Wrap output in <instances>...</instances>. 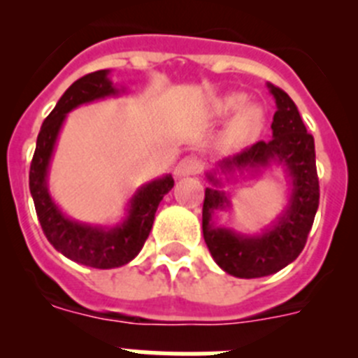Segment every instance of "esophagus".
I'll use <instances>...</instances> for the list:
<instances>
[{
	"mask_svg": "<svg viewBox=\"0 0 358 358\" xmlns=\"http://www.w3.org/2000/svg\"><path fill=\"white\" fill-rule=\"evenodd\" d=\"M199 172H201V163H199L197 157L194 156L182 157V159L176 164V169H173V176L176 177L195 176V173Z\"/></svg>",
	"mask_w": 358,
	"mask_h": 358,
	"instance_id": "1",
	"label": "esophagus"
}]
</instances>
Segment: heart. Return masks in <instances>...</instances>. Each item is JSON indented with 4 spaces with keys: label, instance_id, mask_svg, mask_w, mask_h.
<instances>
[{
    "label": "heart",
    "instance_id": "b5f03b06",
    "mask_svg": "<svg viewBox=\"0 0 358 358\" xmlns=\"http://www.w3.org/2000/svg\"><path fill=\"white\" fill-rule=\"evenodd\" d=\"M217 120L233 116L227 123L224 140L231 147H242L255 141L265 127V109L260 103H248V94L233 91L217 98L210 107Z\"/></svg>",
    "mask_w": 358,
    "mask_h": 358
}]
</instances>
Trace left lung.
Returning a JSON list of instances; mask_svg holds the SVG:
<instances>
[{
	"label": "left lung",
	"instance_id": "1",
	"mask_svg": "<svg viewBox=\"0 0 358 358\" xmlns=\"http://www.w3.org/2000/svg\"><path fill=\"white\" fill-rule=\"evenodd\" d=\"M276 102L273 138L258 141L248 150L218 161L206 172L211 182L204 192L202 233L215 264L235 278H264L292 264L306 243L319 206V179L315 170V145L306 132L292 98L276 85L268 84ZM278 166L286 172L289 188L282 213L264 230L252 236L232 228L217 227L218 210L232 209L230 192L223 189L238 175H257Z\"/></svg>",
	"mask_w": 358,
	"mask_h": 358
}]
</instances>
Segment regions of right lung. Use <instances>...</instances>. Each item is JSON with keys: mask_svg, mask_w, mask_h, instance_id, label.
I'll use <instances>...</instances> for the list:
<instances>
[{"mask_svg": "<svg viewBox=\"0 0 358 358\" xmlns=\"http://www.w3.org/2000/svg\"><path fill=\"white\" fill-rule=\"evenodd\" d=\"M125 91V85L110 80L109 69L90 73L73 82L43 122L30 164V194L44 235L61 255L85 267L116 268L134 260L148 238L159 202L173 188L170 173L138 186L127 201L122 220L116 224L82 222L68 217L50 194V164L69 113L85 103L120 96Z\"/></svg>", "mask_w": 358, "mask_h": 358, "instance_id": "add662e5", "label": "right lung"}]
</instances>
